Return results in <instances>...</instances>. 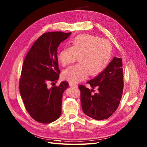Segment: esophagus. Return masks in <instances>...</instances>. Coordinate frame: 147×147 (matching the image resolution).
Masks as SVG:
<instances>
[{
	"label": "esophagus",
	"mask_w": 147,
	"mask_h": 147,
	"mask_svg": "<svg viewBox=\"0 0 147 147\" xmlns=\"http://www.w3.org/2000/svg\"><path fill=\"white\" fill-rule=\"evenodd\" d=\"M69 86H70V87H76V88L78 87L76 84H75V83H71V82L69 83Z\"/></svg>",
	"instance_id": "1"
}]
</instances>
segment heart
<instances>
[{
    "mask_svg": "<svg viewBox=\"0 0 147 147\" xmlns=\"http://www.w3.org/2000/svg\"><path fill=\"white\" fill-rule=\"evenodd\" d=\"M112 54V45L105 39L84 34L74 38L70 47L65 46L58 53V60L65 66L75 61L79 63L65 69L63 79L71 83L79 82L87 77L99 74L108 63Z\"/></svg>",
    "mask_w": 147,
    "mask_h": 147,
    "instance_id": "obj_1",
    "label": "heart"
}]
</instances>
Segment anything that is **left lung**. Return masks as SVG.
<instances>
[{"label":"left lung","instance_id":"8db88e82","mask_svg":"<svg viewBox=\"0 0 147 147\" xmlns=\"http://www.w3.org/2000/svg\"><path fill=\"white\" fill-rule=\"evenodd\" d=\"M123 79L122 58L113 57L103 71L87 82L92 89L98 88V92L92 94L93 89L83 85L79 86L83 112L98 121L109 118L119 105L123 93Z\"/></svg>","mask_w":147,"mask_h":147}]
</instances>
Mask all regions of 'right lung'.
I'll return each mask as SVG.
<instances>
[{"label": "right lung", "mask_w": 147, "mask_h": 147, "mask_svg": "<svg viewBox=\"0 0 147 147\" xmlns=\"http://www.w3.org/2000/svg\"><path fill=\"white\" fill-rule=\"evenodd\" d=\"M71 34H44L34 42L25 58L19 90L26 111L38 122L51 123L61 115L63 94L68 83L62 82L58 86L50 88L48 83L58 80L60 70L57 48Z\"/></svg>", "instance_id": "obj_1"}]
</instances>
